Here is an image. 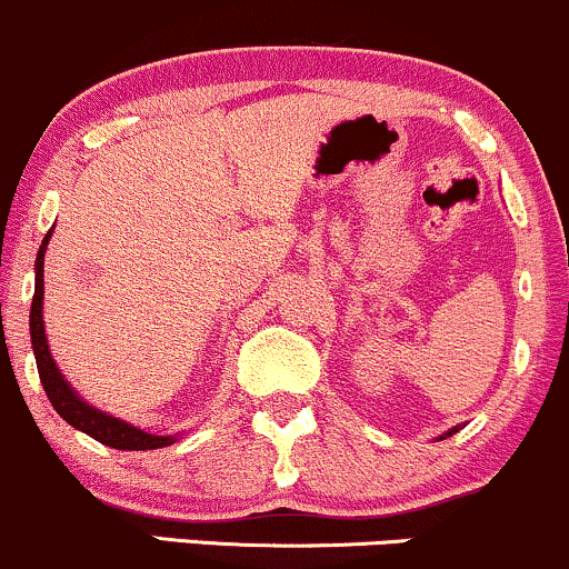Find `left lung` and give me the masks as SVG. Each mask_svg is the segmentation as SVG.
Here are the masks:
<instances>
[{
  "instance_id": "left-lung-1",
  "label": "left lung",
  "mask_w": 569,
  "mask_h": 569,
  "mask_svg": "<svg viewBox=\"0 0 569 569\" xmlns=\"http://www.w3.org/2000/svg\"><path fill=\"white\" fill-rule=\"evenodd\" d=\"M451 432H457V427H455V430H449V432H446V436H451Z\"/></svg>"
}]
</instances>
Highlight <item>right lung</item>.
<instances>
[{
    "instance_id": "add662e5",
    "label": "right lung",
    "mask_w": 569,
    "mask_h": 569,
    "mask_svg": "<svg viewBox=\"0 0 569 569\" xmlns=\"http://www.w3.org/2000/svg\"><path fill=\"white\" fill-rule=\"evenodd\" d=\"M50 233H44L40 252H37L34 260V298H31V317H29V328H31V349H34L37 357V370H40V381L44 387V395L53 403L56 411L63 422H69L74 430H82L86 436H91L99 443L112 446V449L120 451H147V449H163V446L174 443L171 436H152V432L139 430L123 419L110 417V413L99 411V408L88 406L86 400L69 387V381L63 379L59 366L53 362L48 349V338H44V325H42V266H44V250H48Z\"/></svg>"
}]
</instances>
